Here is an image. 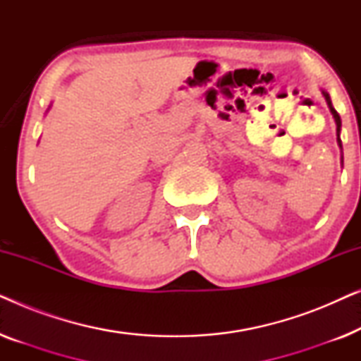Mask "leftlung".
I'll return each mask as SVG.
<instances>
[{"instance_id": "1", "label": "left lung", "mask_w": 361, "mask_h": 361, "mask_svg": "<svg viewBox=\"0 0 361 361\" xmlns=\"http://www.w3.org/2000/svg\"><path fill=\"white\" fill-rule=\"evenodd\" d=\"M322 93H324L325 100H327V105H329V108H330V111H332V115H334V118H335V123H337V136H338L337 141H338V146L342 147V141H340V128H342V121H340V115L337 113V110H335V108L332 106V102H330L329 93L324 92V90H322Z\"/></svg>"}]
</instances>
